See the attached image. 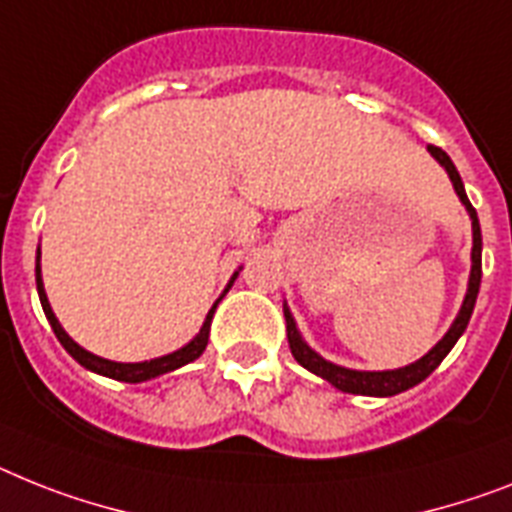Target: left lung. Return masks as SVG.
<instances>
[{
  "instance_id": "obj_1",
  "label": "left lung",
  "mask_w": 512,
  "mask_h": 512,
  "mask_svg": "<svg viewBox=\"0 0 512 512\" xmlns=\"http://www.w3.org/2000/svg\"><path fill=\"white\" fill-rule=\"evenodd\" d=\"M429 154L437 159L442 167L447 170L450 180H453V188L458 193V198L463 201V206L471 214V227H474V251H471V277H468V293L463 298V306H460L458 316H455L453 327L447 329V335L434 345L424 358H418L416 363L411 366H403V369H392V371H356V369H345V366H337V363L324 361L319 353L308 348L306 342H303L301 332L295 327V319L290 314V308L287 303L285 308V324H287V342H290V350H293L295 361L301 363L303 369H308L316 377L327 379L332 387L342 392H350V395H371V398H392V395H398V392L411 390L416 387L418 382H424L434 369H437L442 358L453 350V345L458 342V337L466 332L468 319L474 314L476 306V295H479V285H481V227H479V217H476V209L471 206L466 196V188H463V180H460L458 170H455L453 159L445 154V151L439 149V146H429Z\"/></svg>"
}]
</instances>
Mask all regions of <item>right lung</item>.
<instances>
[{"label":"right lung","instance_id":"right-lung-1","mask_svg":"<svg viewBox=\"0 0 512 512\" xmlns=\"http://www.w3.org/2000/svg\"><path fill=\"white\" fill-rule=\"evenodd\" d=\"M235 277H238V272L232 274L230 285H227V290L232 287V282H235ZM36 287H38V298H41V308H44L46 319H49V324H52L54 335H57V340L62 342V348L70 353V356L75 358V361L83 366V369L94 371V374H101V377H109V379H117V382H146V379H154V377H162V374H167V371H175L180 369V366H185V363L196 361L201 353L206 350V342H209V329H211V316H214V308H217V303L225 298V293L219 295L217 303L211 306V311L206 314V322L204 327H201V332H198L193 340L185 345V348L175 350V353H170V356H162V358H151V361H141V363H117V361H107V358H99L94 356V353H88V350H83L78 345V342L73 340V337L67 335L65 329H62V324L57 322V316H54L52 306H49V298H46V290H44V280H41V266H38V256H36Z\"/></svg>","mask_w":512,"mask_h":512}]
</instances>
